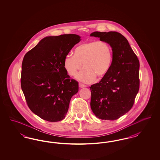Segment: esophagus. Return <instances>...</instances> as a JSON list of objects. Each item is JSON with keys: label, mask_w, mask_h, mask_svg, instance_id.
<instances>
[{"label": "esophagus", "mask_w": 160, "mask_h": 160, "mask_svg": "<svg viewBox=\"0 0 160 160\" xmlns=\"http://www.w3.org/2000/svg\"><path fill=\"white\" fill-rule=\"evenodd\" d=\"M79 87L80 88H86V85H84L82 83H79Z\"/></svg>", "instance_id": "1"}]
</instances>
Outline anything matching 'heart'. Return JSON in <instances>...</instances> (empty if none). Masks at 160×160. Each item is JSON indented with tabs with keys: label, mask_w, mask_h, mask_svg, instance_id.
<instances>
[{
	"label": "heart",
	"mask_w": 160,
	"mask_h": 160,
	"mask_svg": "<svg viewBox=\"0 0 160 160\" xmlns=\"http://www.w3.org/2000/svg\"><path fill=\"white\" fill-rule=\"evenodd\" d=\"M113 50L106 41H92L84 42L74 50V55L68 54L65 57L63 66L70 76L86 83L93 82L97 76L104 77L111 68Z\"/></svg>",
	"instance_id": "heart-1"
}]
</instances>
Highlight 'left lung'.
<instances>
[{"instance_id": "obj_1", "label": "left lung", "mask_w": 160, "mask_h": 160, "mask_svg": "<svg viewBox=\"0 0 160 160\" xmlns=\"http://www.w3.org/2000/svg\"><path fill=\"white\" fill-rule=\"evenodd\" d=\"M112 48L113 61L109 71L98 83L90 87L91 107L100 119L116 120L128 112L139 90V61L128 40L117 32H94Z\"/></svg>"}]
</instances>
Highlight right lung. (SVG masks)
Here are the masks:
<instances>
[{
    "label": "right lung",
    "mask_w": 160,
    "mask_h": 160,
    "mask_svg": "<svg viewBox=\"0 0 160 160\" xmlns=\"http://www.w3.org/2000/svg\"><path fill=\"white\" fill-rule=\"evenodd\" d=\"M81 40L76 34L46 37L24 56L22 89L31 111L44 120H63L78 91V83L70 78L63 61Z\"/></svg>",
    "instance_id": "right-lung-1"
}]
</instances>
